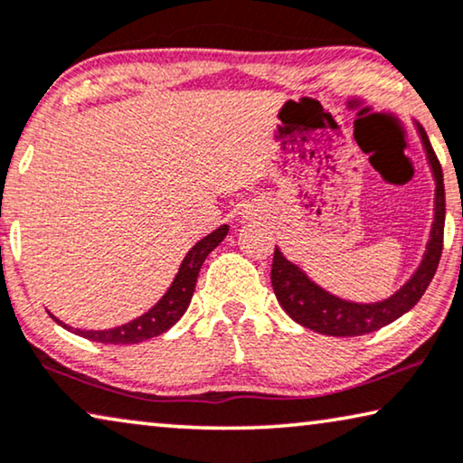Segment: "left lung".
<instances>
[{
    "label": "left lung",
    "mask_w": 463,
    "mask_h": 463,
    "mask_svg": "<svg viewBox=\"0 0 463 463\" xmlns=\"http://www.w3.org/2000/svg\"><path fill=\"white\" fill-rule=\"evenodd\" d=\"M418 129L421 142H424L428 160H430L434 179H437V213H434L430 242H428L426 257L421 260L420 269L391 298L382 300V303L357 305L346 303V300L336 298L330 292L321 290L298 267H294L290 260H286L284 254L276 248L271 263L273 292H276L284 311L294 321H298L300 326L319 334H327V336H361V334L376 332L380 327L391 324V321L399 319L401 315L410 311L424 297L428 284H430L434 273H437L440 252H443L445 184L443 169H440L437 154L432 150L430 139H428L426 131L421 127H418Z\"/></svg>",
    "instance_id": "1"
}]
</instances>
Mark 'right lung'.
<instances>
[{
	"label": "right lung",
	"instance_id": "add662e5",
	"mask_svg": "<svg viewBox=\"0 0 463 463\" xmlns=\"http://www.w3.org/2000/svg\"><path fill=\"white\" fill-rule=\"evenodd\" d=\"M227 230H230V227L221 225L219 230L200 240V242L185 254L184 263L179 267V273L175 279H173L169 290H166L165 297L160 298L148 313H144L142 317L133 319L125 326L112 327V330H77V327L72 330V327L62 324V321L53 317V315L52 317L62 327H69V330L79 334V336L102 345H136L144 343V340H150L154 336H160V334L169 330V327L185 313L187 305H190L192 300L194 288H196L200 267H203L204 259L209 257L213 248H217L221 240L227 236Z\"/></svg>",
	"mask_w": 463,
	"mask_h": 463
}]
</instances>
